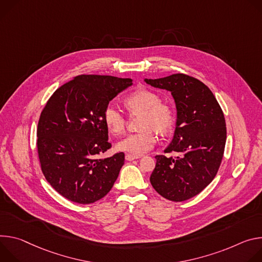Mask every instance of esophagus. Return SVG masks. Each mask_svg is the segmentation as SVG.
<instances>
[{
  "label": "esophagus",
  "instance_id": "esophagus-1",
  "mask_svg": "<svg viewBox=\"0 0 262 262\" xmlns=\"http://www.w3.org/2000/svg\"><path fill=\"white\" fill-rule=\"evenodd\" d=\"M125 158H126L127 161H132V160H134V159L140 158V156H135V155H131V154H126Z\"/></svg>",
  "mask_w": 262,
  "mask_h": 262
}]
</instances>
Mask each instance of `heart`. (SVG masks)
<instances>
[{
  "instance_id": "obj_1",
  "label": "heart",
  "mask_w": 262,
  "mask_h": 262,
  "mask_svg": "<svg viewBox=\"0 0 262 262\" xmlns=\"http://www.w3.org/2000/svg\"><path fill=\"white\" fill-rule=\"evenodd\" d=\"M125 105L132 113H142L140 128L143 130L125 136L118 142L116 147L120 151L140 156L155 146L157 137L154 130L164 134L171 128L173 111L167 103L160 102V97L157 94L147 90H139L128 96ZM103 120L108 130L115 135L121 134L125 130V116L118 107L112 104L107 105L104 109Z\"/></svg>"
}]
</instances>
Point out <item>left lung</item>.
Wrapping results in <instances>:
<instances>
[{
  "instance_id": "8db88e82",
  "label": "left lung",
  "mask_w": 262,
  "mask_h": 262,
  "mask_svg": "<svg viewBox=\"0 0 262 262\" xmlns=\"http://www.w3.org/2000/svg\"><path fill=\"white\" fill-rule=\"evenodd\" d=\"M144 82L170 92L175 100L176 129L164 153L180 154L155 157L151 184L167 200H188L204 189L219 170L227 138L224 113L212 92L193 77L173 74Z\"/></svg>"
}]
</instances>
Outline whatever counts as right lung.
<instances>
[{
	"label": "right lung",
	"instance_id": "1",
	"mask_svg": "<svg viewBox=\"0 0 262 262\" xmlns=\"http://www.w3.org/2000/svg\"><path fill=\"white\" fill-rule=\"evenodd\" d=\"M131 85L130 78L81 75L47 102L37 126L38 157L47 181L66 199L91 204L118 179L125 154L98 157L111 148L103 112Z\"/></svg>",
	"mask_w": 262,
	"mask_h": 262
}]
</instances>
